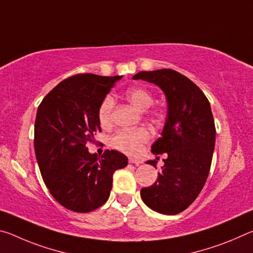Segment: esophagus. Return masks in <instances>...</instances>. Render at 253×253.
Listing matches in <instances>:
<instances>
[{
  "label": "esophagus",
  "instance_id": "obj_1",
  "mask_svg": "<svg viewBox=\"0 0 253 253\" xmlns=\"http://www.w3.org/2000/svg\"><path fill=\"white\" fill-rule=\"evenodd\" d=\"M128 162L131 163V164H135V165L142 164V162H140V160H137V158H134V157H129V158H128Z\"/></svg>",
  "mask_w": 253,
  "mask_h": 253
}]
</instances>
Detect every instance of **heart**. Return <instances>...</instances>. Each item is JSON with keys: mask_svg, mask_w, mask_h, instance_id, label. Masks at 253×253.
I'll list each match as a JSON object with an SVG mask.
<instances>
[{"mask_svg": "<svg viewBox=\"0 0 253 253\" xmlns=\"http://www.w3.org/2000/svg\"><path fill=\"white\" fill-rule=\"evenodd\" d=\"M126 97L137 109L145 111L151 108L154 104V98L147 89L140 87H132L126 90ZM115 107L113 96L107 95L101 100L98 107V119L102 126H108L111 123V116ZM151 134L144 127L131 128V129H122L117 131L110 138V145L114 148L128 154H136L142 149L143 145L146 144Z\"/></svg>", "mask_w": 253, "mask_h": 253, "instance_id": "1", "label": "heart"}]
</instances>
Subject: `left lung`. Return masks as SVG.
Listing matches in <instances>:
<instances>
[{
  "instance_id": "obj_1",
  "label": "left lung",
  "mask_w": 253,
  "mask_h": 253,
  "mask_svg": "<svg viewBox=\"0 0 253 253\" xmlns=\"http://www.w3.org/2000/svg\"><path fill=\"white\" fill-rule=\"evenodd\" d=\"M132 79L155 84L165 93L168 117L152 152L168 153L157 181L140 190L154 211L174 215L194 202L209 176L215 145L211 106L203 91L187 77L172 69L140 71ZM156 168V161H147Z\"/></svg>"
}]
</instances>
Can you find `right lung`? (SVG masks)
<instances>
[{
	"label": "right lung",
	"instance_id": "add662e5",
	"mask_svg": "<svg viewBox=\"0 0 253 253\" xmlns=\"http://www.w3.org/2000/svg\"><path fill=\"white\" fill-rule=\"evenodd\" d=\"M121 78L72 76L55 85L38 108L34 151L42 178L55 201L74 212L87 213L105 204L114 172L128 164L114 149L98 157L85 147L101 130L98 107Z\"/></svg>",
	"mask_w": 253,
	"mask_h": 253
}]
</instances>
